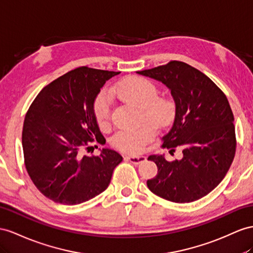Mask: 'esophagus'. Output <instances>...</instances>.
<instances>
[{
    "label": "esophagus",
    "mask_w": 253,
    "mask_h": 253,
    "mask_svg": "<svg viewBox=\"0 0 253 253\" xmlns=\"http://www.w3.org/2000/svg\"><path fill=\"white\" fill-rule=\"evenodd\" d=\"M125 159L130 161V163L133 165H140L143 163V161H145L146 158L144 156H126Z\"/></svg>",
    "instance_id": "1"
}]
</instances>
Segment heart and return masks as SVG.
<instances>
[{
  "label": "heart",
  "instance_id": "obj_1",
  "mask_svg": "<svg viewBox=\"0 0 253 253\" xmlns=\"http://www.w3.org/2000/svg\"><path fill=\"white\" fill-rule=\"evenodd\" d=\"M111 93L128 103L140 109V121L145 122L137 129H123L112 138V145L119 151L139 154L156 137V127L169 125L175 116V105L166 97H157L158 89L155 84L143 77L131 76L119 81ZM93 112L97 125L106 129L110 125V101L105 92L94 100Z\"/></svg>",
  "mask_w": 253,
  "mask_h": 253
}]
</instances>
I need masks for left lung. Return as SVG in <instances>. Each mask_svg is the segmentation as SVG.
Returning a JSON list of instances; mask_svg holds the SVG:
<instances>
[{"label":"left lung","mask_w":253,"mask_h":253,"mask_svg":"<svg viewBox=\"0 0 253 253\" xmlns=\"http://www.w3.org/2000/svg\"><path fill=\"white\" fill-rule=\"evenodd\" d=\"M137 73L171 89L175 119L161 146L170 154L176 147L183 152L180 160L148 157L158 168L157 175L147 180L148 189L175 203L205 197L223 179L235 156L234 115L228 98L209 77L184 62L171 61Z\"/></svg>","instance_id":"obj_1"}]
</instances>
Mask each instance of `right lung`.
I'll return each mask as SVG.
<instances>
[{
    "instance_id": "obj_1",
    "label": "right lung",
    "mask_w": 253,
    "mask_h": 253,
    "mask_svg": "<svg viewBox=\"0 0 253 253\" xmlns=\"http://www.w3.org/2000/svg\"><path fill=\"white\" fill-rule=\"evenodd\" d=\"M119 71L78 67L44 86L32 102L22 129L24 165L36 188L55 203L76 205L98 196L123 160L110 148L86 156L102 141L93 103Z\"/></svg>"
}]
</instances>
